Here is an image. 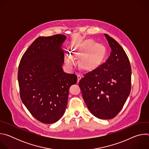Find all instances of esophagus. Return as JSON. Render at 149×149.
Returning a JSON list of instances; mask_svg holds the SVG:
<instances>
[{
	"label": "esophagus",
	"instance_id": "obj_1",
	"mask_svg": "<svg viewBox=\"0 0 149 149\" xmlns=\"http://www.w3.org/2000/svg\"><path fill=\"white\" fill-rule=\"evenodd\" d=\"M77 82H78L79 81V80H80V79L81 78V75H79V74H78L77 75Z\"/></svg>",
	"mask_w": 149,
	"mask_h": 149
}]
</instances>
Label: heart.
<instances>
[{
    "instance_id": "heart-1",
    "label": "heart",
    "mask_w": 149,
    "mask_h": 149,
    "mask_svg": "<svg viewBox=\"0 0 149 149\" xmlns=\"http://www.w3.org/2000/svg\"><path fill=\"white\" fill-rule=\"evenodd\" d=\"M93 41H89L85 45L84 48L77 54L70 55V56L65 57V62L68 67H72L74 64V61L78 57H80L88 52L94 46ZM92 50L87 55L85 56L81 60V66L84 69H90L95 65L101 60L104 52V47L101 44H95Z\"/></svg>"
}]
</instances>
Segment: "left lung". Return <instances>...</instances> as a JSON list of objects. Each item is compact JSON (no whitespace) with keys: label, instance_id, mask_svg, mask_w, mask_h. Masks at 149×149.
<instances>
[{"label":"left lung","instance_id":"8db88e82","mask_svg":"<svg viewBox=\"0 0 149 149\" xmlns=\"http://www.w3.org/2000/svg\"><path fill=\"white\" fill-rule=\"evenodd\" d=\"M111 51L105 62L84 75L79 82L84 100L95 117H115L131 91L132 69L128 56L118 42L104 34Z\"/></svg>","mask_w":149,"mask_h":149}]
</instances>
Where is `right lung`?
<instances>
[{
  "mask_svg": "<svg viewBox=\"0 0 149 149\" xmlns=\"http://www.w3.org/2000/svg\"><path fill=\"white\" fill-rule=\"evenodd\" d=\"M66 36L57 34L36 38L20 59L17 79L20 96L38 121L52 124L65 113L70 87L77 76L63 71L61 46Z\"/></svg>",
  "mask_w": 149,
  "mask_h": 149,
  "instance_id": "add662e5",
  "label": "right lung"
}]
</instances>
